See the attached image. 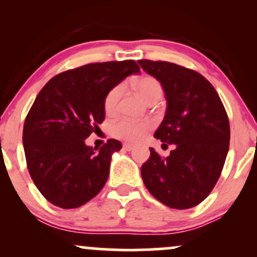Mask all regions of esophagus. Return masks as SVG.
<instances>
[{
	"label": "esophagus",
	"instance_id": "1",
	"mask_svg": "<svg viewBox=\"0 0 257 257\" xmlns=\"http://www.w3.org/2000/svg\"><path fill=\"white\" fill-rule=\"evenodd\" d=\"M123 149H124L125 151H132V150H134V146L131 145V144H123Z\"/></svg>",
	"mask_w": 257,
	"mask_h": 257
}]
</instances>
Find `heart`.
<instances>
[{"instance_id":"b5f03b06","label":"heart","mask_w":257,"mask_h":257,"mask_svg":"<svg viewBox=\"0 0 257 257\" xmlns=\"http://www.w3.org/2000/svg\"><path fill=\"white\" fill-rule=\"evenodd\" d=\"M132 85L138 91L139 95L145 101L156 102L163 95V87L157 78L152 76H143L132 81ZM122 95V87L116 85L106 94L104 100V108L106 113H114L118 107V101ZM151 129V123L149 120H137L133 118H120L114 120L110 125V133L112 137L120 140L137 143L146 135Z\"/></svg>"}]
</instances>
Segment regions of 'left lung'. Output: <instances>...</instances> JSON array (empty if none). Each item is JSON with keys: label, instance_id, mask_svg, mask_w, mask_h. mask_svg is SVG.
Instances as JSON below:
<instances>
[{"label": "left lung", "instance_id": "1", "mask_svg": "<svg viewBox=\"0 0 257 257\" xmlns=\"http://www.w3.org/2000/svg\"><path fill=\"white\" fill-rule=\"evenodd\" d=\"M161 82L167 99L164 119L155 133L175 145L162 158L155 150L141 167L150 193L173 209L203 202L219 180L229 147V122L219 94L198 72L168 61L139 60Z\"/></svg>", "mask_w": 257, "mask_h": 257}]
</instances>
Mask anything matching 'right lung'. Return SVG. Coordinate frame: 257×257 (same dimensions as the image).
I'll return each mask as SVG.
<instances>
[{
    "instance_id": "1",
    "label": "right lung",
    "mask_w": 257,
    "mask_h": 257,
    "mask_svg": "<svg viewBox=\"0 0 257 257\" xmlns=\"http://www.w3.org/2000/svg\"><path fill=\"white\" fill-rule=\"evenodd\" d=\"M139 72L134 60L88 64L54 76L38 93L23 144L32 181L52 204L78 208L105 186L112 155L122 145L110 139L98 150L85 139L105 119L106 94Z\"/></svg>"
}]
</instances>
